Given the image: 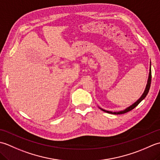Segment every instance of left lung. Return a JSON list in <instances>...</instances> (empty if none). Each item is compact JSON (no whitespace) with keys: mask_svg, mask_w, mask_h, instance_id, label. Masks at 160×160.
I'll return each instance as SVG.
<instances>
[{"mask_svg":"<svg viewBox=\"0 0 160 160\" xmlns=\"http://www.w3.org/2000/svg\"><path fill=\"white\" fill-rule=\"evenodd\" d=\"M151 64L150 62V69H149V74H148V81H147V86H146V88H145V90L144 91L143 94L142 95V96L139 98V99L135 102H134L132 104H131V106H129L128 107L126 108L124 110H122V111H118V112H113V111H107V110H104L103 109V108H102L100 107H99L100 109L102 111H103L104 112H106V113H111V114H115V115H118V114H123V113H127V112L128 111H131L132 109H133V108L135 107H136L138 105L140 104L141 102L143 100L144 98H146V96H147V95L148 94V91H149V89H150V87H151Z\"/></svg>","mask_w":160,"mask_h":160,"instance_id":"obj_1","label":"left lung"}]
</instances>
